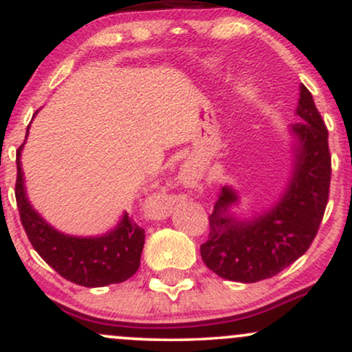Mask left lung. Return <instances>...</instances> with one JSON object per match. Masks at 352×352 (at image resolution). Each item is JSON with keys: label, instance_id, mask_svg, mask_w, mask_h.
<instances>
[{"label": "left lung", "instance_id": "1", "mask_svg": "<svg viewBox=\"0 0 352 352\" xmlns=\"http://www.w3.org/2000/svg\"><path fill=\"white\" fill-rule=\"evenodd\" d=\"M296 116L301 120L289 125L294 139L292 177L276 204L252 218H238L232 210L240 195L225 185L208 218L201 260L225 280L272 278L305 254L316 236L329 197L331 155L328 129L302 84Z\"/></svg>", "mask_w": 352, "mask_h": 352}]
</instances>
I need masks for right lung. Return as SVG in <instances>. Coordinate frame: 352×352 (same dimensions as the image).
Instances as JSON below:
<instances>
[{
    "label": "right lung",
    "instance_id": "1",
    "mask_svg": "<svg viewBox=\"0 0 352 352\" xmlns=\"http://www.w3.org/2000/svg\"><path fill=\"white\" fill-rule=\"evenodd\" d=\"M23 147L24 144L16 152V204L24 232L39 256L67 281L86 288L129 280L139 270L145 230L129 213H124L116 228L99 236H72L52 228L26 197L21 168Z\"/></svg>",
    "mask_w": 352,
    "mask_h": 352
}]
</instances>
